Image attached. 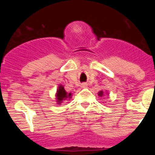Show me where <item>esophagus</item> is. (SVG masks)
Listing matches in <instances>:
<instances>
[{
	"mask_svg": "<svg viewBox=\"0 0 155 155\" xmlns=\"http://www.w3.org/2000/svg\"><path fill=\"white\" fill-rule=\"evenodd\" d=\"M87 84H86V83H83V84H81V87H87Z\"/></svg>",
	"mask_w": 155,
	"mask_h": 155,
	"instance_id": "esophagus-1",
	"label": "esophagus"
}]
</instances>
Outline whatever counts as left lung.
<instances>
[{
    "label": "left lung",
    "instance_id": "1",
    "mask_svg": "<svg viewBox=\"0 0 155 155\" xmlns=\"http://www.w3.org/2000/svg\"><path fill=\"white\" fill-rule=\"evenodd\" d=\"M98 96H100V97H102L104 95V92L102 91H100L99 92H98ZM108 94V93H106V94Z\"/></svg>",
    "mask_w": 155,
    "mask_h": 155
}]
</instances>
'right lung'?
Listing matches in <instances>:
<instances>
[{"label":"right lung","instance_id":"obj_1","mask_svg":"<svg viewBox=\"0 0 155 155\" xmlns=\"http://www.w3.org/2000/svg\"><path fill=\"white\" fill-rule=\"evenodd\" d=\"M71 97H72V94L71 92H67L62 84H59L57 93H56V102H57V103L58 105H61L64 101L67 99L69 100L70 98H71Z\"/></svg>","mask_w":155,"mask_h":155}]
</instances>
